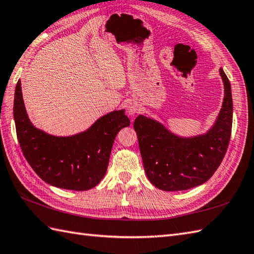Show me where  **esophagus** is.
<instances>
[{"instance_id": "obj_1", "label": "esophagus", "mask_w": 254, "mask_h": 254, "mask_svg": "<svg viewBox=\"0 0 254 254\" xmlns=\"http://www.w3.org/2000/svg\"><path fill=\"white\" fill-rule=\"evenodd\" d=\"M127 113H128L129 115H135V114H137V113L139 112V106H138V104L136 103V102L129 103L128 105H127Z\"/></svg>"}]
</instances>
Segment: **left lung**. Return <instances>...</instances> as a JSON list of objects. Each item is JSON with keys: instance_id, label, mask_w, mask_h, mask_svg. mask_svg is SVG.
Listing matches in <instances>:
<instances>
[{"instance_id": "obj_1", "label": "left lung", "mask_w": 254, "mask_h": 254, "mask_svg": "<svg viewBox=\"0 0 254 254\" xmlns=\"http://www.w3.org/2000/svg\"><path fill=\"white\" fill-rule=\"evenodd\" d=\"M224 99L209 131L180 137L151 118L139 115L134 121L140 154L149 181L163 191H183L203 185L222 162L229 147L233 122V100L229 78L219 69Z\"/></svg>"}]
</instances>
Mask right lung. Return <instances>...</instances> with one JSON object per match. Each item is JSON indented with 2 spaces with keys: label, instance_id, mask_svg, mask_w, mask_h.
I'll list each match as a JSON object with an SVG mask.
<instances>
[{
  "label": "right lung",
  "instance_id": "right-lung-1",
  "mask_svg": "<svg viewBox=\"0 0 254 254\" xmlns=\"http://www.w3.org/2000/svg\"><path fill=\"white\" fill-rule=\"evenodd\" d=\"M14 119L25 160L45 183L61 189L86 191L105 176L117 134L129 126L125 109L96 120L87 131L60 137L32 125L24 107L21 81L15 90Z\"/></svg>",
  "mask_w": 254,
  "mask_h": 254
}]
</instances>
